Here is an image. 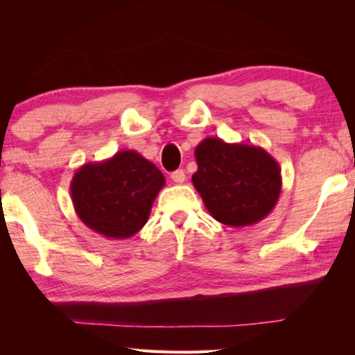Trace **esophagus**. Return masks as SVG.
Listing matches in <instances>:
<instances>
[{"label": "esophagus", "instance_id": "esophagus-1", "mask_svg": "<svg viewBox=\"0 0 355 355\" xmlns=\"http://www.w3.org/2000/svg\"><path fill=\"white\" fill-rule=\"evenodd\" d=\"M171 178H172L173 182H175L177 184H182V183H184V180H186L184 171H183V169H178V171H175V172H172Z\"/></svg>", "mask_w": 355, "mask_h": 355}]
</instances>
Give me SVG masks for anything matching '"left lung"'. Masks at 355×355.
Instances as JSON below:
<instances>
[{"label": "left lung", "instance_id": "obj_1", "mask_svg": "<svg viewBox=\"0 0 355 355\" xmlns=\"http://www.w3.org/2000/svg\"><path fill=\"white\" fill-rule=\"evenodd\" d=\"M192 184L220 224L248 227L272 211L282 191L279 163L266 150L205 137L194 150Z\"/></svg>", "mask_w": 355, "mask_h": 355}]
</instances>
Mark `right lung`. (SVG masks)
Instances as JSON below:
<instances>
[{
    "label": "right lung",
    "instance_id": "obj_1",
    "mask_svg": "<svg viewBox=\"0 0 355 355\" xmlns=\"http://www.w3.org/2000/svg\"><path fill=\"white\" fill-rule=\"evenodd\" d=\"M164 184L153 163L135 150H122L110 159L81 166L71 178L70 196L84 225L105 238L125 239L147 224Z\"/></svg>",
    "mask_w": 355,
    "mask_h": 355
}]
</instances>
